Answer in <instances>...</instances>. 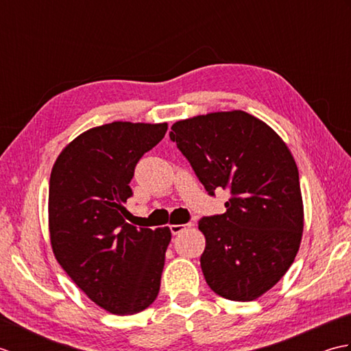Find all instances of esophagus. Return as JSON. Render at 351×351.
<instances>
[{
  "label": "esophagus",
  "mask_w": 351,
  "mask_h": 351,
  "mask_svg": "<svg viewBox=\"0 0 351 351\" xmlns=\"http://www.w3.org/2000/svg\"><path fill=\"white\" fill-rule=\"evenodd\" d=\"M191 226H193L191 223H187V225H170V230L173 235H178V234H181L182 230H185L187 228H191Z\"/></svg>",
  "instance_id": "esophagus-1"
}]
</instances>
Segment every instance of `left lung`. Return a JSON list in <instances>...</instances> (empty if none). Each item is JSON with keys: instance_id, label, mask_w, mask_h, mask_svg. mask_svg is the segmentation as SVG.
Masks as SVG:
<instances>
[{"instance_id": "1", "label": "left lung", "mask_w": 351, "mask_h": 351, "mask_svg": "<svg viewBox=\"0 0 351 351\" xmlns=\"http://www.w3.org/2000/svg\"><path fill=\"white\" fill-rule=\"evenodd\" d=\"M170 138L210 195L230 191L225 214L199 221L206 283L228 300L258 299L288 271L302 243L304 214L293 154L273 128L241 110L178 121Z\"/></svg>"}]
</instances>
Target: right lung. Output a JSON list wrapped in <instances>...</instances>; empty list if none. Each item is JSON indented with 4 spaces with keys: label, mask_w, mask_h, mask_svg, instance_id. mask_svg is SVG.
<instances>
[{
    "label": "right lung",
    "mask_w": 351,
    "mask_h": 351,
    "mask_svg": "<svg viewBox=\"0 0 351 351\" xmlns=\"http://www.w3.org/2000/svg\"><path fill=\"white\" fill-rule=\"evenodd\" d=\"M167 123L111 122L80 134L52 166L48 226L52 253L73 283L114 315L146 309L160 291L171 232L125 221L138 160Z\"/></svg>",
    "instance_id": "right-lung-1"
}]
</instances>
